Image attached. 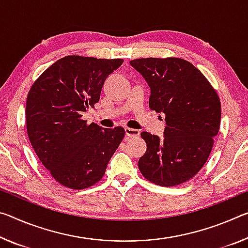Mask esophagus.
I'll list each match as a JSON object with an SVG mask.
<instances>
[{"instance_id":"34e87169","label":"esophagus","mask_w":248,"mask_h":248,"mask_svg":"<svg viewBox=\"0 0 248 248\" xmlns=\"http://www.w3.org/2000/svg\"><path fill=\"white\" fill-rule=\"evenodd\" d=\"M124 131H125V136L128 137V138H137V137L140 136V131L137 130V129H132V128H124Z\"/></svg>"}]
</instances>
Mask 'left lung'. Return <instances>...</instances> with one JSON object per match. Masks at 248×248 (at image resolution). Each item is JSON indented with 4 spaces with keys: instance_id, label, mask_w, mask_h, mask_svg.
<instances>
[{
    "instance_id": "left-lung-1",
    "label": "left lung",
    "mask_w": 248,
    "mask_h": 248,
    "mask_svg": "<svg viewBox=\"0 0 248 248\" xmlns=\"http://www.w3.org/2000/svg\"><path fill=\"white\" fill-rule=\"evenodd\" d=\"M130 64L150 86L149 107L164 113L167 124L162 140L141 133L147 151L139 159V170L156 186H179L209 159L221 123L218 95L205 76L182 58H138Z\"/></svg>"
}]
</instances>
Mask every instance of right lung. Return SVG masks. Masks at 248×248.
<instances>
[{
  "label": "right lung",
  "instance_id": "right-lung-1",
  "mask_svg": "<svg viewBox=\"0 0 248 248\" xmlns=\"http://www.w3.org/2000/svg\"><path fill=\"white\" fill-rule=\"evenodd\" d=\"M123 62L120 58L65 56L30 89L27 135L43 166L62 186L84 190L99 182L124 139L123 127L101 128L82 119L99 101L106 78Z\"/></svg>",
  "mask_w": 248,
  "mask_h": 248
}]
</instances>
